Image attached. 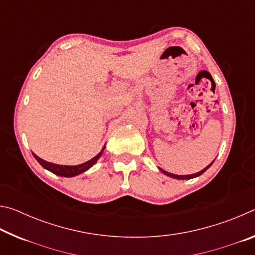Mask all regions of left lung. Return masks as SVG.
<instances>
[{
	"instance_id": "1",
	"label": "left lung",
	"mask_w": 255,
	"mask_h": 255,
	"mask_svg": "<svg viewBox=\"0 0 255 255\" xmlns=\"http://www.w3.org/2000/svg\"><path fill=\"white\" fill-rule=\"evenodd\" d=\"M214 163V161L211 162L208 166H206L204 170H201V171H199V172H197V173H195V174H188V175H178V174H173V173H170V172H166V171H164V170H162V169H159V171L162 172V173H164V174H166L167 176H171V178H173V179H178V180H189V179H193V178H197V176H199V175H201L202 173H204L205 171H207L209 169V167L211 166V164Z\"/></svg>"
}]
</instances>
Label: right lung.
<instances>
[{"label": "right lung", "mask_w": 255, "mask_h": 255, "mask_svg": "<svg viewBox=\"0 0 255 255\" xmlns=\"http://www.w3.org/2000/svg\"><path fill=\"white\" fill-rule=\"evenodd\" d=\"M106 147V146H105ZM105 147L102 148V150L100 153H99L97 156H94L93 158L90 159V161L85 162V163H82L80 165H59V164H54V163H50V162H47L45 159L40 158L39 156H37L36 154H33L34 158L37 159L38 162H39L40 165L44 167V169L48 170L50 172H53L54 174L56 175H59V176H66V178H71V176H75V175H79L81 173H83L86 170H89L90 167L92 165H94V163H96L100 156L102 155L103 149Z\"/></svg>", "instance_id": "right-lung-1"}]
</instances>
